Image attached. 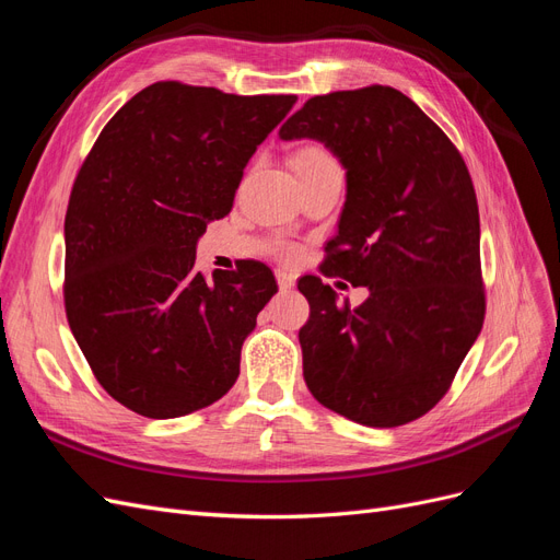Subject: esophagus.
Masks as SVG:
<instances>
[{
    "label": "esophagus",
    "mask_w": 560,
    "mask_h": 560,
    "mask_svg": "<svg viewBox=\"0 0 560 560\" xmlns=\"http://www.w3.org/2000/svg\"><path fill=\"white\" fill-rule=\"evenodd\" d=\"M276 278H278V287L282 292H292L296 278L292 273H287V270H276Z\"/></svg>",
    "instance_id": "34e87169"
}]
</instances>
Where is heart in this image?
<instances>
[{
  "label": "heart",
  "mask_w": 560,
  "mask_h": 560,
  "mask_svg": "<svg viewBox=\"0 0 560 560\" xmlns=\"http://www.w3.org/2000/svg\"><path fill=\"white\" fill-rule=\"evenodd\" d=\"M331 163H336L334 159H331V154L327 149H322L319 144H306V147H301L296 154H294V159H292V165H294V171L296 167H311V165H331ZM278 252L282 254V257H294V247L292 245H280L278 247Z\"/></svg>",
  "instance_id": "1"
}]
</instances>
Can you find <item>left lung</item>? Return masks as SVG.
Here are the masks:
<instances>
[{
    "label": "left lung",
    "mask_w": 560,
    "mask_h": 560,
    "mask_svg": "<svg viewBox=\"0 0 560 560\" xmlns=\"http://www.w3.org/2000/svg\"><path fill=\"white\" fill-rule=\"evenodd\" d=\"M280 140L325 144L346 202L322 273L366 287L358 308L315 276L299 280L303 378L327 409L397 428L446 395L483 325L479 206L463 156L411 97L369 86L315 95Z\"/></svg>",
    "instance_id": "obj_1"
}]
</instances>
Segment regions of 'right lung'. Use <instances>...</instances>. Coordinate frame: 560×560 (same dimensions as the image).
I'll return each mask as SVG.
<instances>
[{"label":"right lung","mask_w":560,"mask_h":560,"mask_svg":"<svg viewBox=\"0 0 560 560\" xmlns=\"http://www.w3.org/2000/svg\"><path fill=\"white\" fill-rule=\"evenodd\" d=\"M296 95L151 83L83 161L65 217V311L95 378L126 409L179 418L222 399L278 292L273 270H196L257 147Z\"/></svg>","instance_id":"right-lung-1"}]
</instances>
